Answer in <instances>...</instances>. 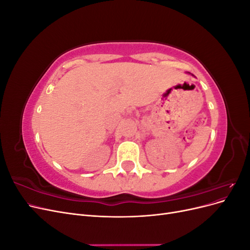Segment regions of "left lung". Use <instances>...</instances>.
Listing matches in <instances>:
<instances>
[{
    "mask_svg": "<svg viewBox=\"0 0 250 250\" xmlns=\"http://www.w3.org/2000/svg\"><path fill=\"white\" fill-rule=\"evenodd\" d=\"M192 75H193V74H192ZM193 76H194V75H193Z\"/></svg>",
    "mask_w": 250,
    "mask_h": 250,
    "instance_id": "obj_1",
    "label": "left lung"
}]
</instances>
